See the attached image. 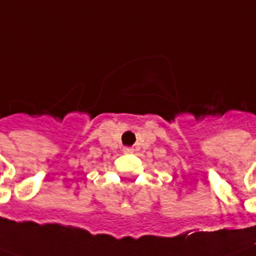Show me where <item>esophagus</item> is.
I'll return each instance as SVG.
<instances>
[{
	"label": "esophagus",
	"instance_id": "1",
	"mask_svg": "<svg viewBox=\"0 0 256 256\" xmlns=\"http://www.w3.org/2000/svg\"><path fill=\"white\" fill-rule=\"evenodd\" d=\"M122 151H124L126 154H132V152H134V148H132V147H124Z\"/></svg>",
	"mask_w": 256,
	"mask_h": 256
}]
</instances>
